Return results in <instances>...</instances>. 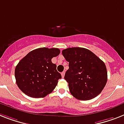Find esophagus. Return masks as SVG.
Returning a JSON list of instances; mask_svg holds the SVG:
<instances>
[{
  "label": "esophagus",
  "mask_w": 124,
  "mask_h": 124,
  "mask_svg": "<svg viewBox=\"0 0 124 124\" xmlns=\"http://www.w3.org/2000/svg\"><path fill=\"white\" fill-rule=\"evenodd\" d=\"M61 75H62V78H64V75H65V72H62V73H61Z\"/></svg>",
  "instance_id": "obj_1"
}]
</instances>
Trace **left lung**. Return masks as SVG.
<instances>
[{
    "label": "left lung",
    "mask_w": 124,
    "mask_h": 124,
    "mask_svg": "<svg viewBox=\"0 0 124 124\" xmlns=\"http://www.w3.org/2000/svg\"><path fill=\"white\" fill-rule=\"evenodd\" d=\"M62 55L69 62V69L64 79L68 83L71 94L82 101L97 96L108 79L107 69L103 61L88 49L79 47L63 50Z\"/></svg>",
    "instance_id": "1"
}]
</instances>
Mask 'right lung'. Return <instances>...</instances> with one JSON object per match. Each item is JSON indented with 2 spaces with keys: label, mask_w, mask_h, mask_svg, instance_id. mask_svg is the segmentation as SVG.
I'll use <instances>...</instances> for the list:
<instances>
[{
  "label": "right lung",
  "mask_w": 124,
  "mask_h": 124,
  "mask_svg": "<svg viewBox=\"0 0 124 124\" xmlns=\"http://www.w3.org/2000/svg\"><path fill=\"white\" fill-rule=\"evenodd\" d=\"M60 53L59 48H40L24 57L15 71L16 82L20 90L34 98L45 97L52 92L62 76L52 59Z\"/></svg>",
  "instance_id": "right-lung-1"
}]
</instances>
